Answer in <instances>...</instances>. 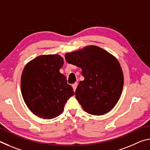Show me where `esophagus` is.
I'll list each match as a JSON object with an SVG mask.
<instances>
[{
    "instance_id": "esophagus-1",
    "label": "esophagus",
    "mask_w": 150,
    "mask_h": 150,
    "mask_svg": "<svg viewBox=\"0 0 150 150\" xmlns=\"http://www.w3.org/2000/svg\"><path fill=\"white\" fill-rule=\"evenodd\" d=\"M77 85H78V83H74V84H73V85H72L73 88V91H75L76 88H77Z\"/></svg>"
}]
</instances>
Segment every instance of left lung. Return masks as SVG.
<instances>
[{
  "instance_id": "obj_1",
  "label": "left lung",
  "mask_w": 150,
  "mask_h": 150,
  "mask_svg": "<svg viewBox=\"0 0 150 150\" xmlns=\"http://www.w3.org/2000/svg\"><path fill=\"white\" fill-rule=\"evenodd\" d=\"M65 57L67 63L82 69L85 79L79 83L75 95L83 110L98 116L111 110L124 85L123 73L117 59L95 45L67 53Z\"/></svg>"
}]
</instances>
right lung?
<instances>
[{
	"label": "right lung",
	"instance_id": "1",
	"mask_svg": "<svg viewBox=\"0 0 150 150\" xmlns=\"http://www.w3.org/2000/svg\"><path fill=\"white\" fill-rule=\"evenodd\" d=\"M63 63L59 55H41L27 63L22 72L21 91L24 102L40 118L57 117L67 100L74 95L72 87L59 72Z\"/></svg>",
	"mask_w": 150,
	"mask_h": 150
}]
</instances>
